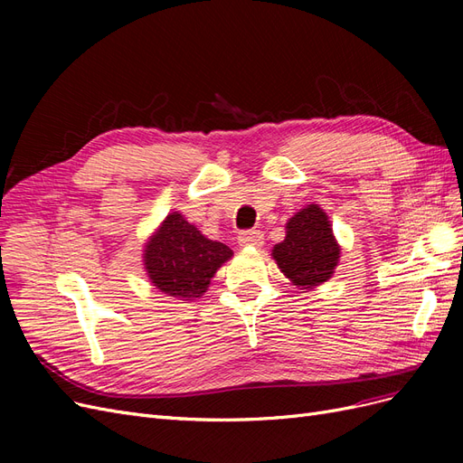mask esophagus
<instances>
[{"label": "esophagus", "instance_id": "34e87169", "mask_svg": "<svg viewBox=\"0 0 463 463\" xmlns=\"http://www.w3.org/2000/svg\"><path fill=\"white\" fill-rule=\"evenodd\" d=\"M262 240L264 235L260 230H249V232H243L240 233V237H237V241H240V245L243 247H260L262 245Z\"/></svg>", "mask_w": 463, "mask_h": 463}]
</instances>
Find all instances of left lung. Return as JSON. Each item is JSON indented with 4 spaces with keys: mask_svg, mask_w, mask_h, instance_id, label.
Segmentation results:
<instances>
[{
    "mask_svg": "<svg viewBox=\"0 0 463 463\" xmlns=\"http://www.w3.org/2000/svg\"><path fill=\"white\" fill-rule=\"evenodd\" d=\"M286 240L272 249L278 269L296 286L326 282L340 259L326 213L317 204L305 206L286 223Z\"/></svg>",
    "mask_w": 463,
    "mask_h": 463,
    "instance_id": "obj_1",
    "label": "left lung"
}]
</instances>
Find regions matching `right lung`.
Instances as JSON below:
<instances>
[{"instance_id": "add662e5", "label": "right lung", "mask_w": 463, "mask_h": 463, "mask_svg": "<svg viewBox=\"0 0 463 463\" xmlns=\"http://www.w3.org/2000/svg\"><path fill=\"white\" fill-rule=\"evenodd\" d=\"M232 255L228 245L206 240L184 216L174 213L146 243L145 266L160 291L189 301L203 296L210 278Z\"/></svg>"}]
</instances>
